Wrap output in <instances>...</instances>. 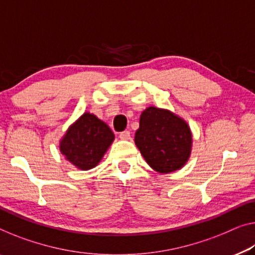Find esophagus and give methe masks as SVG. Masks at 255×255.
<instances>
[{
	"mask_svg": "<svg viewBox=\"0 0 255 255\" xmlns=\"http://www.w3.org/2000/svg\"><path fill=\"white\" fill-rule=\"evenodd\" d=\"M119 137H120L121 139H124V140L130 139V132H129L128 130H125V131H123V132H120Z\"/></svg>",
	"mask_w": 255,
	"mask_h": 255,
	"instance_id": "34e87169",
	"label": "esophagus"
}]
</instances>
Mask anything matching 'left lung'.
<instances>
[{"label": "left lung", "mask_w": 255, "mask_h": 255, "mask_svg": "<svg viewBox=\"0 0 255 255\" xmlns=\"http://www.w3.org/2000/svg\"><path fill=\"white\" fill-rule=\"evenodd\" d=\"M135 144L152 169L169 174L188 162L192 132L183 118L167 109L149 106L140 115Z\"/></svg>", "instance_id": "obj_1"}]
</instances>
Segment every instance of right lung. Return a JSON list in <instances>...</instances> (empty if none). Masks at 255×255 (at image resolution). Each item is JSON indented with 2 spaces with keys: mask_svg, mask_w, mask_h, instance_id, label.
Masks as SVG:
<instances>
[{
  "mask_svg": "<svg viewBox=\"0 0 255 255\" xmlns=\"http://www.w3.org/2000/svg\"><path fill=\"white\" fill-rule=\"evenodd\" d=\"M115 140V134L104 121L85 112L67 128L59 140V151L78 169L96 167Z\"/></svg>",
  "mask_w": 255,
  "mask_h": 255,
  "instance_id": "obj_1",
  "label": "right lung"
}]
</instances>
